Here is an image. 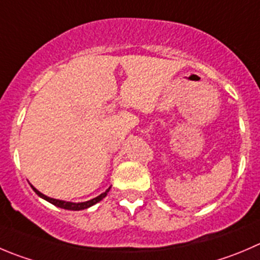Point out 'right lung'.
<instances>
[{
    "mask_svg": "<svg viewBox=\"0 0 260 260\" xmlns=\"http://www.w3.org/2000/svg\"><path fill=\"white\" fill-rule=\"evenodd\" d=\"M31 187H33L34 191L37 192V195H39V197L42 198V199L47 200V202H49L51 204H53V206L58 207V208H63V209H68V211H81V209H86L89 208V207L94 206V204H97L98 202H101V200L103 199V198L107 195V192L110 191L111 187H108L107 190H106L105 192H102L101 195H98L97 198H94V199H90L88 200V202H81V203H71V202H65V200H58V199H53V198H49L47 197V195L42 194L41 191H38V190L36 189V187L33 186V185H30Z\"/></svg>",
    "mask_w": 260,
    "mask_h": 260,
    "instance_id": "obj_1",
    "label": "right lung"
}]
</instances>
